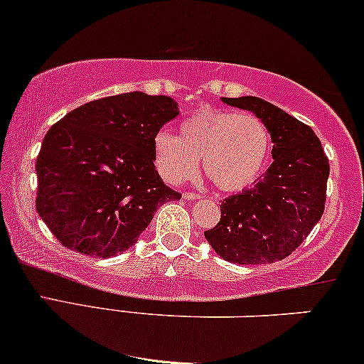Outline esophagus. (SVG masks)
Wrapping results in <instances>:
<instances>
[{
    "label": "esophagus",
    "instance_id": "obj_1",
    "mask_svg": "<svg viewBox=\"0 0 364 364\" xmlns=\"http://www.w3.org/2000/svg\"><path fill=\"white\" fill-rule=\"evenodd\" d=\"M183 199H186V200L200 199V193H197V192H183Z\"/></svg>",
    "mask_w": 364,
    "mask_h": 364
}]
</instances>
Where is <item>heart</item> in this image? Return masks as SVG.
Wrapping results in <instances>:
<instances>
[{
  "instance_id": "b5f03b06",
  "label": "heart",
  "mask_w": 364,
  "mask_h": 364,
  "mask_svg": "<svg viewBox=\"0 0 364 364\" xmlns=\"http://www.w3.org/2000/svg\"><path fill=\"white\" fill-rule=\"evenodd\" d=\"M269 152L271 139L262 120L210 107L183 120L178 136L162 130L154 139L155 164L165 181H188L202 159L205 176L225 192L251 186L266 167Z\"/></svg>"
}]
</instances>
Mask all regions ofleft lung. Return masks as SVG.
<instances>
[{"instance_id":"1","label":"left lung","mask_w":364,"mask_h":364,"mask_svg":"<svg viewBox=\"0 0 364 364\" xmlns=\"http://www.w3.org/2000/svg\"><path fill=\"white\" fill-rule=\"evenodd\" d=\"M266 125L274 162L240 193L220 204V220L204 235L220 257L235 264L286 259L304 242L326 204L329 162L309 125L257 97L223 98Z\"/></svg>"}]
</instances>
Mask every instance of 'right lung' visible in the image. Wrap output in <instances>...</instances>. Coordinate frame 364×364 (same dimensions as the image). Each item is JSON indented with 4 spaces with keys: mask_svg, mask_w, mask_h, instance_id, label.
Wrapping results in <instances>:
<instances>
[{
    "mask_svg": "<svg viewBox=\"0 0 364 364\" xmlns=\"http://www.w3.org/2000/svg\"><path fill=\"white\" fill-rule=\"evenodd\" d=\"M177 115L171 97L130 92L85 103L46 132L36 157V210L61 245L117 256L160 205L181 199L154 165L155 135Z\"/></svg>",
    "mask_w": 364,
    "mask_h": 364,
    "instance_id": "add662e5",
    "label": "right lung"
}]
</instances>
